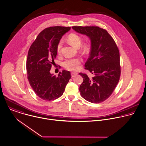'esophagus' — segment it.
<instances>
[{
  "label": "esophagus",
  "mask_w": 146,
  "mask_h": 146,
  "mask_svg": "<svg viewBox=\"0 0 146 146\" xmlns=\"http://www.w3.org/2000/svg\"><path fill=\"white\" fill-rule=\"evenodd\" d=\"M77 74H78V73H76V72H72V73H71L72 77H75L76 76H77Z\"/></svg>",
  "instance_id": "obj_1"
}]
</instances>
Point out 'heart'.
<instances>
[{"label":"heart","mask_w":146,"mask_h":146,"mask_svg":"<svg viewBox=\"0 0 146 146\" xmlns=\"http://www.w3.org/2000/svg\"><path fill=\"white\" fill-rule=\"evenodd\" d=\"M68 40L69 42L76 48H78L81 44V37L76 33H71L68 37ZM62 45V41L61 40L57 44V51L58 54L61 53V49ZM87 46L85 45L84 49H86ZM82 62V60L79 57L69 58L66 59L62 62L63 67L66 70L70 71L76 70L79 68V66Z\"/></svg>","instance_id":"1"}]
</instances>
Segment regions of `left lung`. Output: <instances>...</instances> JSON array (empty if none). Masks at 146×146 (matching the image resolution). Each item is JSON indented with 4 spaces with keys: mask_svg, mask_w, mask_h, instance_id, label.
<instances>
[{
    "mask_svg": "<svg viewBox=\"0 0 146 146\" xmlns=\"http://www.w3.org/2000/svg\"><path fill=\"white\" fill-rule=\"evenodd\" d=\"M77 32L85 35L91 41L90 56L85 69L94 76L79 74L84 81L80 86L81 96L94 104L102 102L113 93L121 76L120 56L118 46L108 31L95 26H73Z\"/></svg>",
    "mask_w": 146,
    "mask_h": 146,
    "instance_id": "1",
    "label": "left lung"
}]
</instances>
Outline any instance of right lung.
I'll return each instance as SVG.
<instances>
[{"label": "right lung", "instance_id": "right-lung-1", "mask_svg": "<svg viewBox=\"0 0 146 146\" xmlns=\"http://www.w3.org/2000/svg\"><path fill=\"white\" fill-rule=\"evenodd\" d=\"M70 27L55 26L41 31L31 45L26 63L29 83L36 94L42 100L52 101L61 97L71 78L67 70L58 76L50 73L57 53V46L62 36Z\"/></svg>", "mask_w": 146, "mask_h": 146}]
</instances>
